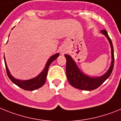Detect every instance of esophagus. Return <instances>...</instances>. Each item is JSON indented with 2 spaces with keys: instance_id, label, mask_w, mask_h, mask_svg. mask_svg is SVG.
Returning a JSON list of instances; mask_svg holds the SVG:
<instances>
[{
  "instance_id": "1",
  "label": "esophagus",
  "mask_w": 121,
  "mask_h": 121,
  "mask_svg": "<svg viewBox=\"0 0 121 121\" xmlns=\"http://www.w3.org/2000/svg\"><path fill=\"white\" fill-rule=\"evenodd\" d=\"M60 52H61V53L62 55H63L64 53H65V50H61Z\"/></svg>"
}]
</instances>
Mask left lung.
<instances>
[{"mask_svg":"<svg viewBox=\"0 0 121 121\" xmlns=\"http://www.w3.org/2000/svg\"><path fill=\"white\" fill-rule=\"evenodd\" d=\"M100 33L105 36L111 47V65L108 70L104 74L100 77H90L81 71L77 65L75 61L72 59L70 55L65 54V56L66 59V76L69 83L73 87L79 90H86V91H92L101 85L108 78L113 71L114 66V57L113 46L111 39L109 37L107 31L105 30H102Z\"/></svg>","mask_w":121,"mask_h":121,"instance_id":"8db88e82","label":"left lung"}]
</instances>
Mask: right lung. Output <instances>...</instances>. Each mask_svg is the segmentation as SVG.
<instances>
[{"label":"right lung","mask_w":121,"mask_h":121,"mask_svg":"<svg viewBox=\"0 0 121 121\" xmlns=\"http://www.w3.org/2000/svg\"><path fill=\"white\" fill-rule=\"evenodd\" d=\"M59 55V53H57L50 56L48 60V61H47V63H46V66L44 68L43 71L38 75H37L36 77H34L33 78H31V79L29 80H26L17 79V78H14V77H13V75L10 73L8 67H7L5 55H4V61H5V67H6V70H7V75H8L9 78L11 80V82L13 83L16 85L17 86H18L20 88H21L23 90H27V91H34V90H37L38 88H41L44 85L45 82H46V78H47V75H48L49 66L55 60H56L58 57Z\"/></svg>","instance_id":"obj_1"}]
</instances>
